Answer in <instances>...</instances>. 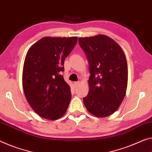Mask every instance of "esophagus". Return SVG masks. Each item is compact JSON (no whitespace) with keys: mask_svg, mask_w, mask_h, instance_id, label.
Wrapping results in <instances>:
<instances>
[{"mask_svg":"<svg viewBox=\"0 0 152 152\" xmlns=\"http://www.w3.org/2000/svg\"><path fill=\"white\" fill-rule=\"evenodd\" d=\"M79 83H80V82H79V81H77V82H74V86H75V87H77V86L79 85Z\"/></svg>","mask_w":152,"mask_h":152,"instance_id":"1","label":"esophagus"}]
</instances>
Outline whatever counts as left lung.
Wrapping results in <instances>:
<instances>
[{"instance_id": "8db88e82", "label": "left lung", "mask_w": 152, "mask_h": 152, "mask_svg": "<svg viewBox=\"0 0 152 152\" xmlns=\"http://www.w3.org/2000/svg\"><path fill=\"white\" fill-rule=\"evenodd\" d=\"M87 56L90 76L89 92L83 98L88 112L105 118L117 111L124 99L128 86V65L118 43L104 34L79 37Z\"/></svg>"}]
</instances>
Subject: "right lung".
Returning <instances> with one entry per match:
<instances>
[{"label": "right lung", "mask_w": 152, "mask_h": 152, "mask_svg": "<svg viewBox=\"0 0 152 152\" xmlns=\"http://www.w3.org/2000/svg\"><path fill=\"white\" fill-rule=\"evenodd\" d=\"M77 37H43L26 56L22 87L30 106L37 115L50 120L66 113L71 99L64 81V62L75 46Z\"/></svg>", "instance_id": "right-lung-1"}]
</instances>
